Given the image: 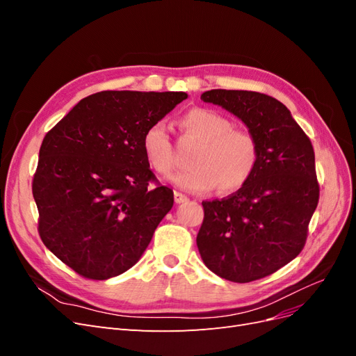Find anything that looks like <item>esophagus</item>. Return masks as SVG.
Segmentation results:
<instances>
[{"label":"esophagus","mask_w":356,"mask_h":356,"mask_svg":"<svg viewBox=\"0 0 356 356\" xmlns=\"http://www.w3.org/2000/svg\"><path fill=\"white\" fill-rule=\"evenodd\" d=\"M174 199H175L177 203H184V202L188 200V197L186 195H182V193H179V191L174 193Z\"/></svg>","instance_id":"1"}]
</instances>
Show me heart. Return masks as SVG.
<instances>
[{
	"label": "heart",
	"mask_w": 356,
	"mask_h": 356,
	"mask_svg": "<svg viewBox=\"0 0 356 356\" xmlns=\"http://www.w3.org/2000/svg\"><path fill=\"white\" fill-rule=\"evenodd\" d=\"M186 138L200 143L190 159L191 168L170 178L186 191L217 188L233 193L246 186L260 161V145L248 129L233 127L230 118L211 108H193L181 117ZM143 152L157 174L169 175L177 165L174 145L163 122L149 124L143 135Z\"/></svg>",
	"instance_id": "1"
}]
</instances>
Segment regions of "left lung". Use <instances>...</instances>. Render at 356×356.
<instances>
[{
	"label": "left lung",
	"instance_id": "8db88e82",
	"mask_svg": "<svg viewBox=\"0 0 356 356\" xmlns=\"http://www.w3.org/2000/svg\"><path fill=\"white\" fill-rule=\"evenodd\" d=\"M200 99L238 115L260 145V161L246 186L202 202L204 217L196 239L211 272L232 282H252L305 248L319 202L315 152L289 110L272 96L215 89Z\"/></svg>",
	"mask_w": 356,
	"mask_h": 356
}]
</instances>
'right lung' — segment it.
Listing matches in <instances>:
<instances>
[{
  "label": "right lung",
  "mask_w": 356,
  "mask_h": 356,
  "mask_svg": "<svg viewBox=\"0 0 356 356\" xmlns=\"http://www.w3.org/2000/svg\"><path fill=\"white\" fill-rule=\"evenodd\" d=\"M186 92L104 90L81 99L46 134L32 195L38 233L62 263L104 281L141 258L174 204L143 152V135Z\"/></svg>",
  "instance_id": "obj_1"
}]
</instances>
